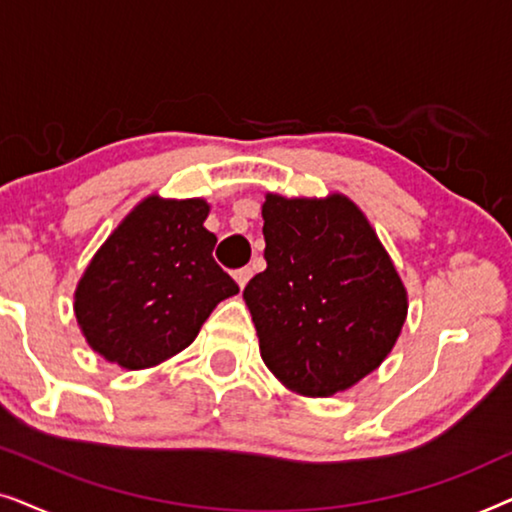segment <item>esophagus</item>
<instances>
[{
  "label": "esophagus",
  "instance_id": "1",
  "mask_svg": "<svg viewBox=\"0 0 512 512\" xmlns=\"http://www.w3.org/2000/svg\"><path fill=\"white\" fill-rule=\"evenodd\" d=\"M251 275H254V270H251V268H240V270H235V282L240 284V289H244V286H247V282L251 279Z\"/></svg>",
  "mask_w": 512,
  "mask_h": 512
}]
</instances>
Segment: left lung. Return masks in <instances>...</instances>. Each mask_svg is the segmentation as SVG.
<instances>
[{
    "instance_id": "8db88e82",
    "label": "left lung",
    "mask_w": 512,
    "mask_h": 512,
    "mask_svg": "<svg viewBox=\"0 0 512 512\" xmlns=\"http://www.w3.org/2000/svg\"><path fill=\"white\" fill-rule=\"evenodd\" d=\"M268 268L244 286L265 366L303 396H333L387 359L408 293L345 195L263 202Z\"/></svg>"
}]
</instances>
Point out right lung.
<instances>
[{
  "label": "right lung",
  "mask_w": 512,
  "mask_h": 512,
  "mask_svg": "<svg viewBox=\"0 0 512 512\" xmlns=\"http://www.w3.org/2000/svg\"><path fill=\"white\" fill-rule=\"evenodd\" d=\"M207 214L200 198L151 195L107 237L74 293L76 321L97 354L128 370L158 366L240 291L214 261Z\"/></svg>",
  "instance_id": "1"
}]
</instances>
